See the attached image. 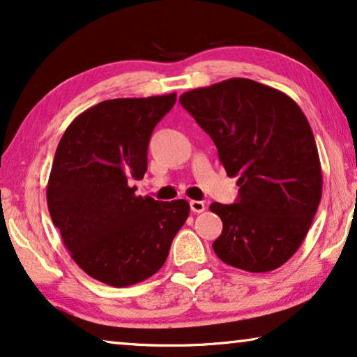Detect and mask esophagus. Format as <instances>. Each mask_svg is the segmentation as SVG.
Wrapping results in <instances>:
<instances>
[{
    "mask_svg": "<svg viewBox=\"0 0 357 357\" xmlns=\"http://www.w3.org/2000/svg\"><path fill=\"white\" fill-rule=\"evenodd\" d=\"M189 205H190V210H192L194 213H202L205 210V204L202 202V200H190Z\"/></svg>",
    "mask_w": 357,
    "mask_h": 357,
    "instance_id": "obj_1",
    "label": "esophagus"
}]
</instances>
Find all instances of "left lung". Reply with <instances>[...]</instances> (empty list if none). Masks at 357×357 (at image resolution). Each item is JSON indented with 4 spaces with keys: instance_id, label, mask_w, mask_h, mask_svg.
Listing matches in <instances>:
<instances>
[{
    "instance_id": "left-lung-1",
    "label": "left lung",
    "mask_w": 357,
    "mask_h": 357,
    "mask_svg": "<svg viewBox=\"0 0 357 357\" xmlns=\"http://www.w3.org/2000/svg\"><path fill=\"white\" fill-rule=\"evenodd\" d=\"M179 102L212 137L228 176H238L236 202L210 205L223 222L215 254L245 272L281 267L303 244L322 199L317 145L303 109L243 77L194 89Z\"/></svg>"
}]
</instances>
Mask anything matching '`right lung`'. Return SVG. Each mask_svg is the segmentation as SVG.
<instances>
[{"label": "right lung", "instance_id": "1", "mask_svg": "<svg viewBox=\"0 0 357 357\" xmlns=\"http://www.w3.org/2000/svg\"><path fill=\"white\" fill-rule=\"evenodd\" d=\"M174 102L176 93L105 100L59 140L50 215L74 262L102 283L124 288L157 273L189 217L184 199L158 202L129 185L147 172L150 135Z\"/></svg>", "mask_w": 357, "mask_h": 357}]
</instances>
